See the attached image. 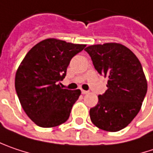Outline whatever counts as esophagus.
I'll return each mask as SVG.
<instances>
[{
    "label": "esophagus",
    "instance_id": "obj_1",
    "mask_svg": "<svg viewBox=\"0 0 153 153\" xmlns=\"http://www.w3.org/2000/svg\"><path fill=\"white\" fill-rule=\"evenodd\" d=\"M87 93H88V91H85V90L81 89V94H86Z\"/></svg>",
    "mask_w": 153,
    "mask_h": 153
}]
</instances>
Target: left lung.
Here are the masks:
<instances>
[{
    "instance_id": "left-lung-1",
    "label": "left lung",
    "mask_w": 153,
    "mask_h": 153,
    "mask_svg": "<svg viewBox=\"0 0 153 153\" xmlns=\"http://www.w3.org/2000/svg\"><path fill=\"white\" fill-rule=\"evenodd\" d=\"M98 73L108 78L107 90L90 109V119L98 128L118 131L136 117L147 92L141 63L128 48L120 43L92 45L85 48Z\"/></svg>"
}]
</instances>
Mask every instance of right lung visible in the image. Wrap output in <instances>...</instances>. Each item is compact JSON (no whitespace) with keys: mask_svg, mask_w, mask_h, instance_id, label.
Returning a JSON list of instances; mask_svg holds the SVG:
<instances>
[{"mask_svg":"<svg viewBox=\"0 0 153 153\" xmlns=\"http://www.w3.org/2000/svg\"><path fill=\"white\" fill-rule=\"evenodd\" d=\"M85 47L50 38L37 43L22 59L15 74V90L24 112L37 126L54 127L68 120L81 92L63 89L59 81L70 60Z\"/></svg>","mask_w":153,"mask_h":153,"instance_id":"1","label":"right lung"}]
</instances>
